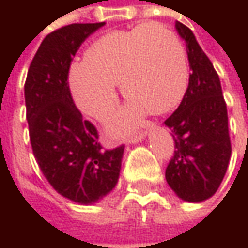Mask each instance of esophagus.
<instances>
[{
	"mask_svg": "<svg viewBox=\"0 0 248 248\" xmlns=\"http://www.w3.org/2000/svg\"><path fill=\"white\" fill-rule=\"evenodd\" d=\"M146 136H148V133H146V132L138 133V135H135V136L129 138V139H127V143H129V145H136V143L142 142V140H143V139H145Z\"/></svg>",
	"mask_w": 248,
	"mask_h": 248,
	"instance_id": "esophagus-1",
	"label": "esophagus"
}]
</instances>
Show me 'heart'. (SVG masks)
<instances>
[{
	"label": "heart",
	"mask_w": 248,
	"mask_h": 248,
	"mask_svg": "<svg viewBox=\"0 0 248 248\" xmlns=\"http://www.w3.org/2000/svg\"><path fill=\"white\" fill-rule=\"evenodd\" d=\"M189 77L186 50L178 34L158 23L115 30L99 37L86 59L70 64L67 83L76 106L103 121L118 100L116 83L126 105L108 122L113 136L127 133L152 110L172 109L185 93Z\"/></svg>",
	"instance_id": "heart-1"
}]
</instances>
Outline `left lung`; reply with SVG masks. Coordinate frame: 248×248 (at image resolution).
<instances>
[{"label": "left lung", "mask_w": 248, "mask_h": 248, "mask_svg": "<svg viewBox=\"0 0 248 248\" xmlns=\"http://www.w3.org/2000/svg\"><path fill=\"white\" fill-rule=\"evenodd\" d=\"M189 62V83L178 109L164 122L172 132L175 151L165 178L175 195L186 202L211 198L227 172L231 143L221 83L194 32L176 21Z\"/></svg>", "instance_id": "left-lung-1"}]
</instances>
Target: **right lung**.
I'll return each mask as SVG.
<instances>
[{
    "instance_id": "1",
    "label": "right lung",
    "mask_w": 248,
    "mask_h": 248,
    "mask_svg": "<svg viewBox=\"0 0 248 248\" xmlns=\"http://www.w3.org/2000/svg\"><path fill=\"white\" fill-rule=\"evenodd\" d=\"M105 23L70 24L40 44L25 80L30 140L50 185L80 205L103 200L118 184L124 146L105 151L97 130L73 103L67 75L83 41Z\"/></svg>"
}]
</instances>
